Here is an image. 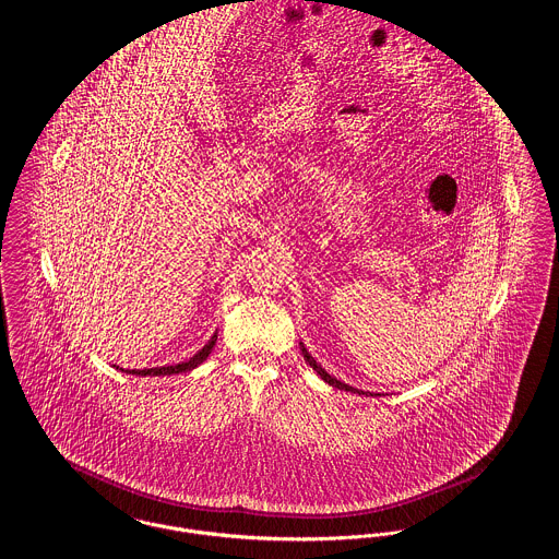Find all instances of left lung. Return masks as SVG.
Listing matches in <instances>:
<instances>
[{
	"label": "left lung",
	"instance_id": "8db88e82",
	"mask_svg": "<svg viewBox=\"0 0 559 559\" xmlns=\"http://www.w3.org/2000/svg\"><path fill=\"white\" fill-rule=\"evenodd\" d=\"M300 348L301 355H304V359L308 361V366H310V368H312V370H314V372H317V374H319V377H321V379H323V381H325L328 385L338 386V389H343V391H350V393H359V395H381V393H370V391H361V389H355V386L346 385V383H343V381L334 379L332 374H328V372H325V368H321V366H319V364L314 361V357H312V355H310V353L306 350V346H304V344L301 343Z\"/></svg>",
	"mask_w": 559,
	"mask_h": 559
}]
</instances>
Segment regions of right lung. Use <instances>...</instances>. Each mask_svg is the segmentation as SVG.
<instances>
[{
    "instance_id": "right-lung-1",
    "label": "right lung",
    "mask_w": 559,
    "mask_h": 559,
    "mask_svg": "<svg viewBox=\"0 0 559 559\" xmlns=\"http://www.w3.org/2000/svg\"><path fill=\"white\" fill-rule=\"evenodd\" d=\"M216 343V334L204 344V348H200L191 359L176 364V366H162V368H144V370H126L129 374H138V377H170V374H180V372H189L193 368H198L202 361H206V357L211 355L213 346Z\"/></svg>"
}]
</instances>
